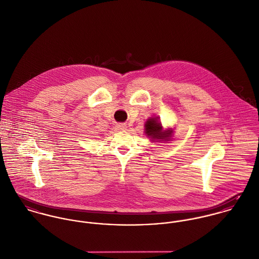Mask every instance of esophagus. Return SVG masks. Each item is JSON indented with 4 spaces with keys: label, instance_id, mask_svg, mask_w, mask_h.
Instances as JSON below:
<instances>
[{
    "label": "esophagus",
    "instance_id": "obj_1",
    "mask_svg": "<svg viewBox=\"0 0 259 259\" xmlns=\"http://www.w3.org/2000/svg\"><path fill=\"white\" fill-rule=\"evenodd\" d=\"M116 128H117L118 130H121V131H125V130L127 129V126H126V124H117Z\"/></svg>",
    "mask_w": 259,
    "mask_h": 259
}]
</instances>
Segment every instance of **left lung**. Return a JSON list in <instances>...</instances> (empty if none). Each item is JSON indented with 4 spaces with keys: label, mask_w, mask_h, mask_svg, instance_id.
<instances>
[{
    "label": "left lung",
    "mask_w": 259,
    "mask_h": 259,
    "mask_svg": "<svg viewBox=\"0 0 259 259\" xmlns=\"http://www.w3.org/2000/svg\"><path fill=\"white\" fill-rule=\"evenodd\" d=\"M145 134L151 139V141H171L172 129L169 128L164 130L158 117L149 118L145 123Z\"/></svg>",
    "instance_id": "8db88e82"
}]
</instances>
